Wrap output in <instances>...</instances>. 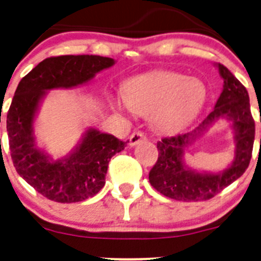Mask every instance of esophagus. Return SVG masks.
Listing matches in <instances>:
<instances>
[{
	"mask_svg": "<svg viewBox=\"0 0 261 261\" xmlns=\"http://www.w3.org/2000/svg\"><path fill=\"white\" fill-rule=\"evenodd\" d=\"M143 140H145V135H144L143 133H140V131H135V133H133V135L130 136V146L138 145V144Z\"/></svg>",
	"mask_w": 261,
	"mask_h": 261,
	"instance_id": "esophagus-1",
	"label": "esophagus"
}]
</instances>
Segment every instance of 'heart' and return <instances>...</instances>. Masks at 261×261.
<instances>
[{
	"instance_id": "obj_1",
	"label": "heart",
	"mask_w": 261,
	"mask_h": 261,
	"mask_svg": "<svg viewBox=\"0 0 261 261\" xmlns=\"http://www.w3.org/2000/svg\"><path fill=\"white\" fill-rule=\"evenodd\" d=\"M126 105L135 114H151V125L163 134L183 130L196 118L207 98L204 83L175 72H152L138 75L123 88ZM118 109L122 107L116 101Z\"/></svg>"
}]
</instances>
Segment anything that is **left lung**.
<instances>
[{
    "label": "left lung",
    "mask_w": 261,
    "mask_h": 261,
    "mask_svg": "<svg viewBox=\"0 0 261 261\" xmlns=\"http://www.w3.org/2000/svg\"><path fill=\"white\" fill-rule=\"evenodd\" d=\"M223 89L213 111L192 131L158 141L159 158L149 173L150 184L168 198L175 201H206L220 193L244 174L251 159L255 122L250 111L249 93L240 81L222 64H216ZM225 118L231 123L236 141L234 160L221 172H199L184 162L185 150L216 120Z\"/></svg>",
    "instance_id": "8db88e82"
}]
</instances>
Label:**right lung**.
<instances>
[{
	"label": "right lung",
	"mask_w": 261,
	"mask_h": 261,
	"mask_svg": "<svg viewBox=\"0 0 261 261\" xmlns=\"http://www.w3.org/2000/svg\"><path fill=\"white\" fill-rule=\"evenodd\" d=\"M99 55H62L39 63L18 83L7 112L10 151L16 172L40 194L54 202H82L105 186L111 158L125 141L94 127L87 128L74 149L54 159L36 143L34 122L51 89L77 88L115 64Z\"/></svg>",
	"instance_id": "right-lung-1"
}]
</instances>
